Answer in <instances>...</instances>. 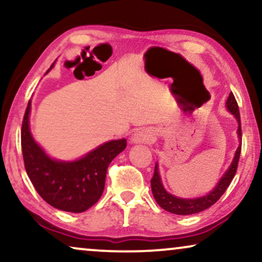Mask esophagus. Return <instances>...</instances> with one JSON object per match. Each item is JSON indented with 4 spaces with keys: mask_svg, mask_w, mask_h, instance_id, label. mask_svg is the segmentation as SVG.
<instances>
[{
    "mask_svg": "<svg viewBox=\"0 0 262 262\" xmlns=\"http://www.w3.org/2000/svg\"><path fill=\"white\" fill-rule=\"evenodd\" d=\"M152 138L154 137H152L151 132L142 130V131H138L137 134L134 135V137H132V142H134V143H149Z\"/></svg>",
    "mask_w": 262,
    "mask_h": 262,
    "instance_id": "obj_1",
    "label": "esophagus"
}]
</instances>
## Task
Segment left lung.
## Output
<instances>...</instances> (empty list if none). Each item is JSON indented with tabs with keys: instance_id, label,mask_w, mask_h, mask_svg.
Instances as JSON below:
<instances>
[{
	"instance_id": "8db88e82",
	"label": "left lung",
	"mask_w": 262,
	"mask_h": 262,
	"mask_svg": "<svg viewBox=\"0 0 262 262\" xmlns=\"http://www.w3.org/2000/svg\"><path fill=\"white\" fill-rule=\"evenodd\" d=\"M227 108L229 112L234 114L236 120H237L238 123L237 135H238V138L242 139L241 119H239L238 105L232 93L229 94V98L227 100ZM239 155H241V144H239L237 150H236L235 157L234 160H232L229 169L227 170V173L222 177V179L217 184L216 187H214V189H212L209 194L200 196V198H195V199H182V198H178V196L169 194V193L164 189L162 182H161L159 167H157V163H156L151 181H150L151 182V191H152L154 198H155L156 203L159 204L163 210H166L170 213L186 216V214L202 212V211L209 209L210 206H212L213 204L216 203L222 195H223V193L227 191V188L229 187V185H230V182L235 177L236 170H237Z\"/></svg>"
}]
</instances>
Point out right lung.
Returning a JSON list of instances; mask_svg holds the SVG:
<instances>
[{
    "label": "right lung",
    "instance_id": "add662e5",
    "mask_svg": "<svg viewBox=\"0 0 262 262\" xmlns=\"http://www.w3.org/2000/svg\"><path fill=\"white\" fill-rule=\"evenodd\" d=\"M30 111L31 100L21 126V148L25 168L35 191L58 210L75 213L88 210L102 195L107 168L126 148V139L107 142L74 162L52 160L32 137Z\"/></svg>",
    "mask_w": 262,
    "mask_h": 262
}]
</instances>
